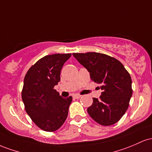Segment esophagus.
I'll use <instances>...</instances> for the list:
<instances>
[{
    "mask_svg": "<svg viewBox=\"0 0 152 152\" xmlns=\"http://www.w3.org/2000/svg\"><path fill=\"white\" fill-rule=\"evenodd\" d=\"M81 97L80 95H78V94H75L73 95V98H75V99H79Z\"/></svg>",
    "mask_w": 152,
    "mask_h": 152,
    "instance_id": "1",
    "label": "esophagus"
}]
</instances>
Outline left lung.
I'll use <instances>...</instances> for the list:
<instances>
[{
  "instance_id": "8db88e82",
  "label": "left lung",
  "mask_w": 152,
  "mask_h": 152,
  "mask_svg": "<svg viewBox=\"0 0 152 152\" xmlns=\"http://www.w3.org/2000/svg\"><path fill=\"white\" fill-rule=\"evenodd\" d=\"M72 55L103 90L100 98H93V104L88 108L90 116L100 125L115 124L125 114L132 96L129 73L121 62L106 54L88 52Z\"/></svg>"
}]
</instances>
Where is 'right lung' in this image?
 <instances>
[{"label":"right lung","instance_id":"right-lung-1","mask_svg":"<svg viewBox=\"0 0 152 152\" xmlns=\"http://www.w3.org/2000/svg\"><path fill=\"white\" fill-rule=\"evenodd\" d=\"M71 54L42 57L27 72L21 97L26 111L37 126L45 131H57L68 115L72 100L59 95L54 87L60 81L61 69Z\"/></svg>","mask_w":152,"mask_h":152}]
</instances>
